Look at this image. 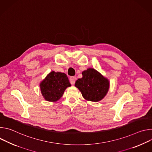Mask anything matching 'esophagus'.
I'll return each mask as SVG.
<instances>
[{
  "instance_id": "1",
  "label": "esophagus",
  "mask_w": 152,
  "mask_h": 152,
  "mask_svg": "<svg viewBox=\"0 0 152 152\" xmlns=\"http://www.w3.org/2000/svg\"><path fill=\"white\" fill-rule=\"evenodd\" d=\"M75 76H72L70 77V83L72 85H73L75 84Z\"/></svg>"
}]
</instances>
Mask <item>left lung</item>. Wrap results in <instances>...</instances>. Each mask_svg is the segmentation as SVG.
<instances>
[{
    "label": "left lung",
    "mask_w": 152,
    "mask_h": 152,
    "mask_svg": "<svg viewBox=\"0 0 152 152\" xmlns=\"http://www.w3.org/2000/svg\"><path fill=\"white\" fill-rule=\"evenodd\" d=\"M75 86L86 100L98 102L106 94L110 82L96 70L88 69L82 72V77L76 80Z\"/></svg>",
    "instance_id": "1"
}]
</instances>
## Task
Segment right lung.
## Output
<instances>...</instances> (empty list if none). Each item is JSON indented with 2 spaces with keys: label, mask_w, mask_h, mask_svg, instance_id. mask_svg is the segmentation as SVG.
<instances>
[{
  "label": "right lung",
  "mask_w": 152,
  "mask_h": 152,
  "mask_svg": "<svg viewBox=\"0 0 152 152\" xmlns=\"http://www.w3.org/2000/svg\"><path fill=\"white\" fill-rule=\"evenodd\" d=\"M71 85L67 76L60 72H50L40 83L42 95L49 102H56L63 95L64 92Z\"/></svg>",
  "instance_id": "1"
}]
</instances>
